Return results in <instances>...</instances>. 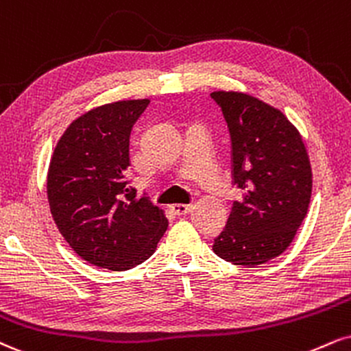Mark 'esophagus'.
<instances>
[{
	"mask_svg": "<svg viewBox=\"0 0 351 351\" xmlns=\"http://www.w3.org/2000/svg\"><path fill=\"white\" fill-rule=\"evenodd\" d=\"M193 204H173L171 210L176 214V216H188L191 213Z\"/></svg>",
	"mask_w": 351,
	"mask_h": 351,
	"instance_id": "esophagus-1",
	"label": "esophagus"
}]
</instances>
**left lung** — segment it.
I'll list each match as a JSON object with an SVG mask.
<instances>
[{"mask_svg": "<svg viewBox=\"0 0 351 351\" xmlns=\"http://www.w3.org/2000/svg\"><path fill=\"white\" fill-rule=\"evenodd\" d=\"M232 141V176L243 191L213 250L226 261L256 267L293 242L312 194L309 155L280 109L240 91H214Z\"/></svg>", "mask_w": 351, "mask_h": 351, "instance_id": "obj_1", "label": "left lung"}]
</instances>
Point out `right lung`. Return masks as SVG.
Here are the masks:
<instances>
[{"mask_svg": "<svg viewBox=\"0 0 351 351\" xmlns=\"http://www.w3.org/2000/svg\"><path fill=\"white\" fill-rule=\"evenodd\" d=\"M150 99L103 104L66 128L47 173L57 229L84 261L125 271L145 261L168 227L163 209L135 197L125 180L129 137Z\"/></svg>", "mask_w": 351, "mask_h": 351, "instance_id": "obj_1", "label": "right lung"}]
</instances>
